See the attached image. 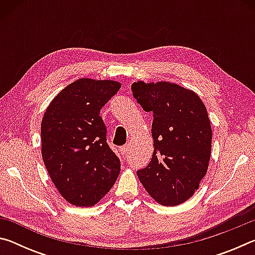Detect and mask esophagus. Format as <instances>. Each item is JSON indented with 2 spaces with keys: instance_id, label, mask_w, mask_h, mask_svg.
Wrapping results in <instances>:
<instances>
[{
  "instance_id": "1",
  "label": "esophagus",
  "mask_w": 255,
  "mask_h": 255,
  "mask_svg": "<svg viewBox=\"0 0 255 255\" xmlns=\"http://www.w3.org/2000/svg\"><path fill=\"white\" fill-rule=\"evenodd\" d=\"M128 149H129V145H124L123 147L120 148V150H122V153H123V154H127Z\"/></svg>"
}]
</instances>
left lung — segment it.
I'll return each instance as SVG.
<instances>
[{
  "label": "left lung",
  "mask_w": 255,
  "mask_h": 255,
  "mask_svg": "<svg viewBox=\"0 0 255 255\" xmlns=\"http://www.w3.org/2000/svg\"><path fill=\"white\" fill-rule=\"evenodd\" d=\"M132 96L153 114L154 152L138 179L163 206L188 200L207 173L211 153L210 120L206 106L191 90L170 82L131 85Z\"/></svg>",
  "instance_id": "obj_1"
}]
</instances>
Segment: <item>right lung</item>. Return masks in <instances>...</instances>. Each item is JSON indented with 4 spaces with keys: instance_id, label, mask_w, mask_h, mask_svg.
Returning <instances> with one entry per match:
<instances>
[{
    "instance_id": "1",
    "label": "right lung",
    "mask_w": 255,
    "mask_h": 255,
    "mask_svg": "<svg viewBox=\"0 0 255 255\" xmlns=\"http://www.w3.org/2000/svg\"><path fill=\"white\" fill-rule=\"evenodd\" d=\"M120 86L111 80H77L53 99L41 120L45 166L58 192L74 206L96 205L120 173L100 116Z\"/></svg>"
}]
</instances>
